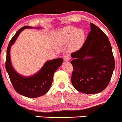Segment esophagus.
<instances>
[{
  "instance_id": "esophagus-1",
  "label": "esophagus",
  "mask_w": 122,
  "mask_h": 122,
  "mask_svg": "<svg viewBox=\"0 0 122 122\" xmlns=\"http://www.w3.org/2000/svg\"><path fill=\"white\" fill-rule=\"evenodd\" d=\"M70 58H71V57L70 55H69V54H67V55H65V56H64V61H69V60H70Z\"/></svg>"
}]
</instances>
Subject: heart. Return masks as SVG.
Here are the masks:
<instances>
[{"instance_id":"b5f03b06","label":"heart","mask_w":122,"mask_h":122,"mask_svg":"<svg viewBox=\"0 0 122 122\" xmlns=\"http://www.w3.org/2000/svg\"><path fill=\"white\" fill-rule=\"evenodd\" d=\"M85 39V34L81 30H77L73 26L63 29L59 34V40L62 43H67L70 40L69 48L71 51H76L82 46Z\"/></svg>"}]
</instances>
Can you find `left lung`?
Returning <instances> with one entry per match:
<instances>
[{
	"instance_id": "obj_1",
	"label": "left lung",
	"mask_w": 122,
	"mask_h": 122,
	"mask_svg": "<svg viewBox=\"0 0 122 122\" xmlns=\"http://www.w3.org/2000/svg\"><path fill=\"white\" fill-rule=\"evenodd\" d=\"M71 83L78 91L97 93L108 86L115 67L110 42L105 34L91 23V31L82 47L72 52Z\"/></svg>"
}]
</instances>
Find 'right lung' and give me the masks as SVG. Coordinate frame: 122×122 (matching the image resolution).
Returning <instances> with one entry per match:
<instances>
[{
    "label": "right lung",
    "mask_w": 122,
    "mask_h": 122,
    "mask_svg": "<svg viewBox=\"0 0 122 122\" xmlns=\"http://www.w3.org/2000/svg\"><path fill=\"white\" fill-rule=\"evenodd\" d=\"M27 28H33V27L26 26L19 29L9 43L7 49L5 69L12 86L17 93L29 98H36L44 95L48 91L53 81L54 72L62 64L63 59L60 58L47 61L39 72L33 76L24 77L17 73L10 62V46L16 41L20 33L24 29Z\"/></svg>",
    "instance_id": "add662e5"
}]
</instances>
